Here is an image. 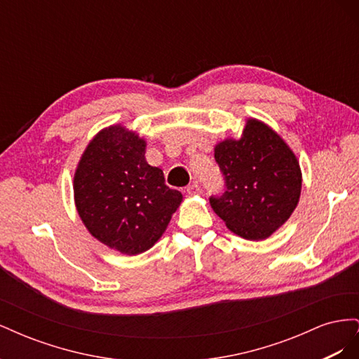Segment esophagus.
<instances>
[{
	"label": "esophagus",
	"mask_w": 359,
	"mask_h": 359,
	"mask_svg": "<svg viewBox=\"0 0 359 359\" xmlns=\"http://www.w3.org/2000/svg\"><path fill=\"white\" fill-rule=\"evenodd\" d=\"M187 194H190V196H198V194H201V187H199V184H196V182H193V184H190V186L187 187Z\"/></svg>",
	"instance_id": "obj_1"
}]
</instances>
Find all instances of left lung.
I'll return each instance as SVG.
<instances>
[{"instance_id": "8db88e82", "label": "left lung", "mask_w": 359, "mask_h": 359, "mask_svg": "<svg viewBox=\"0 0 359 359\" xmlns=\"http://www.w3.org/2000/svg\"><path fill=\"white\" fill-rule=\"evenodd\" d=\"M226 191L210 198L214 212L235 235L266 240L295 211L302 173L290 147L268 124L247 118L241 137H226L214 147Z\"/></svg>"}]
</instances>
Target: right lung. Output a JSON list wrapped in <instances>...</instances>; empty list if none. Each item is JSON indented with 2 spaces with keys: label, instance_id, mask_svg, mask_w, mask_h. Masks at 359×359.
Masks as SVG:
<instances>
[{
  "label": "right lung",
  "instance_id": "1",
  "mask_svg": "<svg viewBox=\"0 0 359 359\" xmlns=\"http://www.w3.org/2000/svg\"><path fill=\"white\" fill-rule=\"evenodd\" d=\"M147 140L121 124L102 128L81 156L73 178L74 205L97 241L135 256L153 247L182 202L148 165Z\"/></svg>",
  "mask_w": 359,
  "mask_h": 359
}]
</instances>
